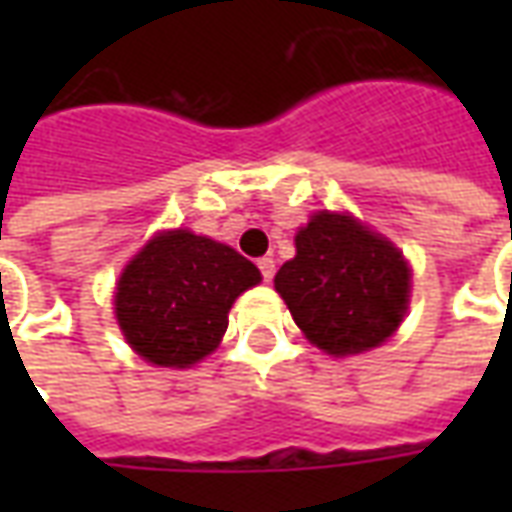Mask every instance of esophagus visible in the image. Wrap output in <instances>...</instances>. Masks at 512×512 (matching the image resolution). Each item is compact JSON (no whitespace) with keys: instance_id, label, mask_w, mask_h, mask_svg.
Returning <instances> with one entry per match:
<instances>
[{"instance_id":"esophagus-1","label":"esophagus","mask_w":512,"mask_h":512,"mask_svg":"<svg viewBox=\"0 0 512 512\" xmlns=\"http://www.w3.org/2000/svg\"><path fill=\"white\" fill-rule=\"evenodd\" d=\"M257 268H260V274H263L266 282H271L274 274H277V263H274V257H260V260H257Z\"/></svg>"}]
</instances>
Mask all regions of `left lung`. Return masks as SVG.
Instances as JSON below:
<instances>
[{
    "instance_id": "left-lung-1",
    "label": "left lung",
    "mask_w": 512,
    "mask_h": 512,
    "mask_svg": "<svg viewBox=\"0 0 512 512\" xmlns=\"http://www.w3.org/2000/svg\"><path fill=\"white\" fill-rule=\"evenodd\" d=\"M408 282L406 260L386 238L343 213H315L274 288L307 340L340 356L376 348L395 332Z\"/></svg>"
}]
</instances>
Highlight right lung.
I'll return each mask as SVG.
<instances>
[{"label": "right lung", "instance_id": "add662e5", "mask_svg": "<svg viewBox=\"0 0 512 512\" xmlns=\"http://www.w3.org/2000/svg\"><path fill=\"white\" fill-rule=\"evenodd\" d=\"M257 282V266L235 249L172 230L153 238L123 271L117 323L142 359L189 367L219 345L233 301Z\"/></svg>", "mask_w": 512, "mask_h": 512}]
</instances>
